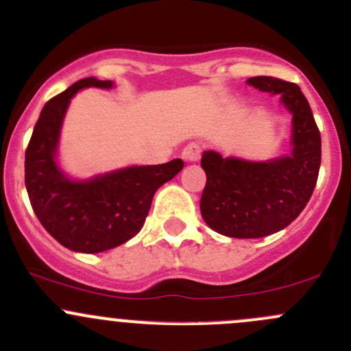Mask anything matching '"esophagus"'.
<instances>
[{"mask_svg": "<svg viewBox=\"0 0 351 351\" xmlns=\"http://www.w3.org/2000/svg\"><path fill=\"white\" fill-rule=\"evenodd\" d=\"M199 155H201L199 145L191 143L184 148L182 154H180V157H182V160L187 162V164H194V162L199 160Z\"/></svg>", "mask_w": 351, "mask_h": 351, "instance_id": "esophagus-1", "label": "esophagus"}]
</instances>
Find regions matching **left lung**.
<instances>
[{
    "mask_svg": "<svg viewBox=\"0 0 351 351\" xmlns=\"http://www.w3.org/2000/svg\"><path fill=\"white\" fill-rule=\"evenodd\" d=\"M247 85L280 97L292 114V133L290 154L269 160L203 152L201 217L215 232L235 239L266 237L289 227L311 199L321 167V134L300 86L273 76H254Z\"/></svg>",
    "mask_w": 351,
    "mask_h": 351,
    "instance_id": "left-lung-1",
    "label": "left lung"
}]
</instances>
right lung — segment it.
<instances>
[{"label": "right lung", "mask_w": 351, "mask_h": 351, "mask_svg": "<svg viewBox=\"0 0 351 351\" xmlns=\"http://www.w3.org/2000/svg\"><path fill=\"white\" fill-rule=\"evenodd\" d=\"M114 88L93 76L73 83L44 106L25 152V187L43 227L66 249L109 251L141 230L158 187L182 171L180 158L160 165H130L76 179L62 171L58 152L71 99L83 88Z\"/></svg>", "instance_id": "right-lung-1"}]
</instances>
